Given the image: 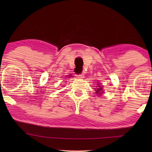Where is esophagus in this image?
<instances>
[{"instance_id": "1", "label": "esophagus", "mask_w": 152, "mask_h": 152, "mask_svg": "<svg viewBox=\"0 0 152 152\" xmlns=\"http://www.w3.org/2000/svg\"><path fill=\"white\" fill-rule=\"evenodd\" d=\"M77 76V78H79V79H82V78H84V74H79V75H76Z\"/></svg>"}]
</instances>
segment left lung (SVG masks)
Masks as SVG:
<instances>
[{"mask_svg":"<svg viewBox=\"0 0 152 152\" xmlns=\"http://www.w3.org/2000/svg\"><path fill=\"white\" fill-rule=\"evenodd\" d=\"M96 89L95 90V91H96V94L98 95H101L102 94V92H104L103 91H102V86H101L100 84H97V86H96Z\"/></svg>","mask_w":152,"mask_h":152,"instance_id":"8db88e82","label":"left lung"}]
</instances>
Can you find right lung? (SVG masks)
<instances>
[{"instance_id": "1", "label": "right lung", "mask_w": 152, "mask_h": 152, "mask_svg": "<svg viewBox=\"0 0 152 152\" xmlns=\"http://www.w3.org/2000/svg\"><path fill=\"white\" fill-rule=\"evenodd\" d=\"M72 75H70V76H69V77H72ZM69 77H67V78H69Z\"/></svg>"}]
</instances>
